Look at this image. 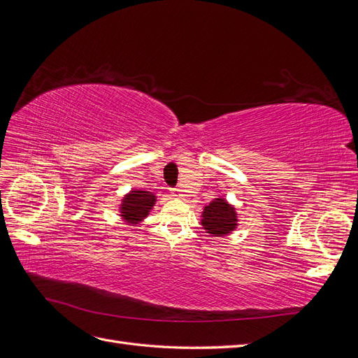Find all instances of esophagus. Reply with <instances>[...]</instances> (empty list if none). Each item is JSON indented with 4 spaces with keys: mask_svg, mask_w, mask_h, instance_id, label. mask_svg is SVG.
Wrapping results in <instances>:
<instances>
[{
    "mask_svg": "<svg viewBox=\"0 0 358 358\" xmlns=\"http://www.w3.org/2000/svg\"><path fill=\"white\" fill-rule=\"evenodd\" d=\"M171 196H173V197H176V199H182V197H183L179 188H175V189H173V191H171Z\"/></svg>",
    "mask_w": 358,
    "mask_h": 358,
    "instance_id": "34e87169",
    "label": "esophagus"
}]
</instances>
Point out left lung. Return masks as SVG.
<instances>
[{"mask_svg": "<svg viewBox=\"0 0 358 358\" xmlns=\"http://www.w3.org/2000/svg\"><path fill=\"white\" fill-rule=\"evenodd\" d=\"M201 225L212 236H225L237 227V213L233 206L224 199H215L203 210Z\"/></svg>", "mask_w": 358, "mask_h": 358, "instance_id": "8db88e82", "label": "left lung"}]
</instances>
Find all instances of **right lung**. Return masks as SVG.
Segmentation results:
<instances>
[{"instance_id": "1", "label": "right lung", "mask_w": 358, "mask_h": 358, "mask_svg": "<svg viewBox=\"0 0 358 358\" xmlns=\"http://www.w3.org/2000/svg\"><path fill=\"white\" fill-rule=\"evenodd\" d=\"M157 199L149 191H131L124 197L121 204V216L128 224H137L145 220L152 209Z\"/></svg>"}]
</instances>
